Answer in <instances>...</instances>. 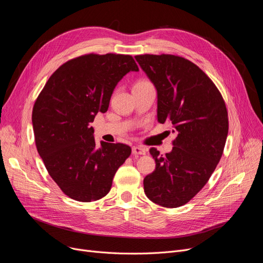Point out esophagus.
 <instances>
[{"label":"esophagus","mask_w":263,"mask_h":263,"mask_svg":"<svg viewBox=\"0 0 263 263\" xmlns=\"http://www.w3.org/2000/svg\"><path fill=\"white\" fill-rule=\"evenodd\" d=\"M132 154L135 156H144L146 155V149L143 147H139V146H134L132 148Z\"/></svg>","instance_id":"esophagus-1"}]
</instances>
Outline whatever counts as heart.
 <instances>
[{
    "label": "heart",
    "mask_w": 263,
    "mask_h": 263,
    "mask_svg": "<svg viewBox=\"0 0 263 263\" xmlns=\"http://www.w3.org/2000/svg\"><path fill=\"white\" fill-rule=\"evenodd\" d=\"M143 83H146V81H141V82H139V83H136V84H143ZM135 84V85H136Z\"/></svg>",
    "instance_id": "obj_1"
}]
</instances>
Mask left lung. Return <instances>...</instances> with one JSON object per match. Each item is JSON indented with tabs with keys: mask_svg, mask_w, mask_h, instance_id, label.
<instances>
[{
	"mask_svg": "<svg viewBox=\"0 0 263 263\" xmlns=\"http://www.w3.org/2000/svg\"><path fill=\"white\" fill-rule=\"evenodd\" d=\"M158 91V121L173 123L176 139L165 156L149 153L156 170L144 179L146 196L165 208L189 202L208 182L228 134L225 101L212 80L191 61L172 54L136 55Z\"/></svg>",
	"mask_w": 263,
	"mask_h": 263,
	"instance_id": "obj_1",
	"label": "left lung"
}]
</instances>
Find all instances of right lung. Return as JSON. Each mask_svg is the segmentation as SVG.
<instances>
[{"mask_svg": "<svg viewBox=\"0 0 263 263\" xmlns=\"http://www.w3.org/2000/svg\"><path fill=\"white\" fill-rule=\"evenodd\" d=\"M139 71L131 55H81L60 66L35 101V144L51 178L64 194L82 202L96 201L110 190L119 166L130 155L124 144L97 147L90 123L105 113L117 83Z\"/></svg>", "mask_w": 263, "mask_h": 263, "instance_id": "right-lung-1", "label": "right lung"}]
</instances>
